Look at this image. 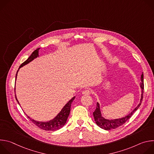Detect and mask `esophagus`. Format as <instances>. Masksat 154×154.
<instances>
[{
    "mask_svg": "<svg viewBox=\"0 0 154 154\" xmlns=\"http://www.w3.org/2000/svg\"><path fill=\"white\" fill-rule=\"evenodd\" d=\"M91 94V91L89 90H85L82 92V94L83 95H90Z\"/></svg>",
    "mask_w": 154,
    "mask_h": 154,
    "instance_id": "34e87169",
    "label": "esophagus"
}]
</instances>
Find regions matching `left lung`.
<instances>
[{"label":"left lung","mask_w":154,"mask_h":154,"mask_svg":"<svg viewBox=\"0 0 154 154\" xmlns=\"http://www.w3.org/2000/svg\"><path fill=\"white\" fill-rule=\"evenodd\" d=\"M141 88L142 90V94H141V99L140 103L139 105L134 109V110L131 112V113H130L127 116L121 118V119H114V120H108V119H105L103 118L101 116V113L100 111V107H99V104L97 103L96 105V108L95 109V111L93 112V116L94 118V120L96 121V123L98 126H99L100 128L105 129L106 130H109L112 129H115L119 126H121L124 124H125L131 117L133 115L134 112L137 110V109L140 107L141 101L143 100V93H144V79H143V74L141 75Z\"/></svg>","instance_id":"obj_1"}]
</instances>
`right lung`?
<instances>
[{
  "label": "right lung",
  "mask_w": 154,
  "mask_h": 154,
  "mask_svg": "<svg viewBox=\"0 0 154 154\" xmlns=\"http://www.w3.org/2000/svg\"><path fill=\"white\" fill-rule=\"evenodd\" d=\"M39 49V48H38L35 51H33L32 52V54H31V55L28 58V59L20 65L19 68H21L22 66H23L26 65V64L29 63L31 61H32L34 58H36L38 55ZM16 76H17V74H16ZM15 97H16V100L17 101V102L19 103V102L17 100L16 95H15ZM74 98H75V97H72L66 104L64 105V106L63 108V109H61V111L58 113V115L54 119H52L51 121H49V122H38V121H35L33 119H32L28 116H27V117L30 119V121L35 125H36L37 127H38L41 129L45 130H49V131L57 130L61 128V127H63L64 126V125L65 124V123L66 122L67 119H68V118L69 115L70 111H71V103H72V101L74 100Z\"/></svg>",
  "instance_id": "1"
}]
</instances>
